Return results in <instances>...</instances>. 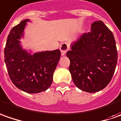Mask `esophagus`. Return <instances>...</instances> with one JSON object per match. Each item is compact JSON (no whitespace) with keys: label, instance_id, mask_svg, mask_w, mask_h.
Wrapping results in <instances>:
<instances>
[{"label":"esophagus","instance_id":"obj_1","mask_svg":"<svg viewBox=\"0 0 121 121\" xmlns=\"http://www.w3.org/2000/svg\"><path fill=\"white\" fill-rule=\"evenodd\" d=\"M69 48V45L66 42H64V43H63L61 45L60 49L61 53V56H65V55L66 52L68 51Z\"/></svg>","mask_w":121,"mask_h":121}]
</instances>
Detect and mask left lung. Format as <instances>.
I'll list each match as a JSON object with an SVG mask.
<instances>
[{"mask_svg":"<svg viewBox=\"0 0 121 121\" xmlns=\"http://www.w3.org/2000/svg\"><path fill=\"white\" fill-rule=\"evenodd\" d=\"M66 56L74 84L81 90L96 92L109 84L117 64V51L112 33L101 21L91 25L70 45Z\"/></svg>","mask_w":121,"mask_h":121,"instance_id":"obj_1","label":"left lung"}]
</instances>
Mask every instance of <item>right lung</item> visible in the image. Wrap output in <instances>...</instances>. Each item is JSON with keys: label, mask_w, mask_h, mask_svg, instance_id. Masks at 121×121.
Segmentation results:
<instances>
[{"label": "right lung", "mask_w": 121, "mask_h": 121, "mask_svg": "<svg viewBox=\"0 0 121 121\" xmlns=\"http://www.w3.org/2000/svg\"><path fill=\"white\" fill-rule=\"evenodd\" d=\"M27 22L30 20L25 19L11 30L4 48V61L14 85L23 92L36 94L52 85L61 52L56 49L32 54V50L23 49L20 39L24 38Z\"/></svg>", "instance_id": "right-lung-1"}]
</instances>
